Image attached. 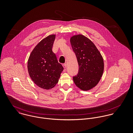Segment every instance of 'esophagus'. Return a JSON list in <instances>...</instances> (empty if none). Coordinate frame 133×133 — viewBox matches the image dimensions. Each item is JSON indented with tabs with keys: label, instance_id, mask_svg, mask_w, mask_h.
Here are the masks:
<instances>
[{
	"label": "esophagus",
	"instance_id": "obj_1",
	"mask_svg": "<svg viewBox=\"0 0 133 133\" xmlns=\"http://www.w3.org/2000/svg\"><path fill=\"white\" fill-rule=\"evenodd\" d=\"M62 66H63V67L65 69V68H66V63H64V64H62Z\"/></svg>",
	"mask_w": 133,
	"mask_h": 133
}]
</instances>
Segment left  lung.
I'll use <instances>...</instances> for the list:
<instances>
[{"label": "left lung", "mask_w": 133, "mask_h": 133, "mask_svg": "<svg viewBox=\"0 0 133 133\" xmlns=\"http://www.w3.org/2000/svg\"><path fill=\"white\" fill-rule=\"evenodd\" d=\"M70 42L79 65L78 73L73 76V81L79 89L88 91L95 87L102 76L103 58L93 42L82 35L72 36Z\"/></svg>", "instance_id": "left-lung-1"}]
</instances>
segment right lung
<instances>
[{"label":"right lung","instance_id":"1","mask_svg":"<svg viewBox=\"0 0 133 133\" xmlns=\"http://www.w3.org/2000/svg\"><path fill=\"white\" fill-rule=\"evenodd\" d=\"M55 36L49 35L40 41L31 52L28 61L31 78L39 87L46 90L55 86L63 70L52 51Z\"/></svg>","mask_w":133,"mask_h":133}]
</instances>
